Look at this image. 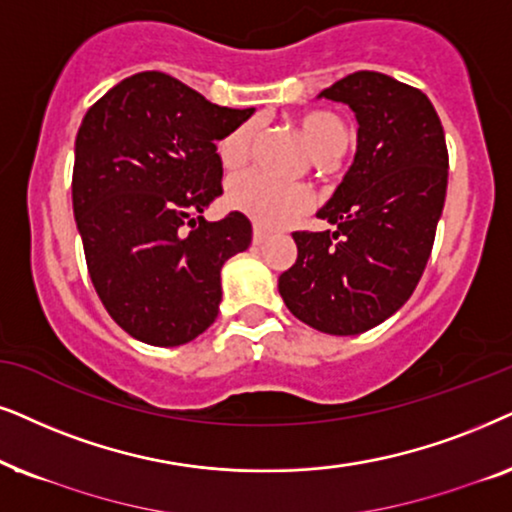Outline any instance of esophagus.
Returning a JSON list of instances; mask_svg holds the SVG:
<instances>
[{
  "mask_svg": "<svg viewBox=\"0 0 512 512\" xmlns=\"http://www.w3.org/2000/svg\"><path fill=\"white\" fill-rule=\"evenodd\" d=\"M269 238V231L267 229H262V227H255L252 229V243L255 245H260V243H264Z\"/></svg>",
  "mask_w": 512,
  "mask_h": 512,
  "instance_id": "34e87169",
  "label": "esophagus"
}]
</instances>
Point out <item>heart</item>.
Returning <instances> with one entry per match:
<instances>
[{"instance_id":"heart-1","label":"heart","mask_w":512,"mask_h":512,"mask_svg":"<svg viewBox=\"0 0 512 512\" xmlns=\"http://www.w3.org/2000/svg\"><path fill=\"white\" fill-rule=\"evenodd\" d=\"M297 124L302 128L304 138L318 161L337 159L339 154H344L346 145H349V126H346V121L339 114L330 112V109L302 112L297 117ZM255 131L257 124L248 119L236 128H231L217 142V159L222 161L224 168L236 170L248 161ZM227 203L238 213L250 217L257 227L278 229L295 220V217L304 215L313 206V194L304 185H285V182H276L264 173L250 170V173L236 175L229 182Z\"/></svg>"}]
</instances>
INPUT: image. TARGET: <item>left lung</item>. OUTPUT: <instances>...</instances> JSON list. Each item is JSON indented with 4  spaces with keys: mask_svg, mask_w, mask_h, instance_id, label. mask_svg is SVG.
Here are the masks:
<instances>
[{
    "mask_svg": "<svg viewBox=\"0 0 512 512\" xmlns=\"http://www.w3.org/2000/svg\"><path fill=\"white\" fill-rule=\"evenodd\" d=\"M323 98L358 119V152L320 220L295 231L297 262L278 278L283 302L327 335H360L412 297L445 206L449 154L440 117L419 88L381 72L346 74Z\"/></svg>",
    "mask_w": 512,
    "mask_h": 512,
    "instance_id": "8db88e82",
    "label": "left lung"
}]
</instances>
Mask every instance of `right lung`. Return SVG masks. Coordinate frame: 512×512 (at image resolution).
Returning a JSON list of instances; mask_svg holds the SVG:
<instances>
[{
    "instance_id": "add662e5",
    "label": "right lung",
    "mask_w": 512,
    "mask_h": 512,
    "mask_svg": "<svg viewBox=\"0 0 512 512\" xmlns=\"http://www.w3.org/2000/svg\"><path fill=\"white\" fill-rule=\"evenodd\" d=\"M255 109L220 107L163 72L93 102L74 145L72 206L86 267L114 323L152 346L192 342L220 311L222 264L250 245L243 213H201L222 194L215 140Z\"/></svg>"
}]
</instances>
